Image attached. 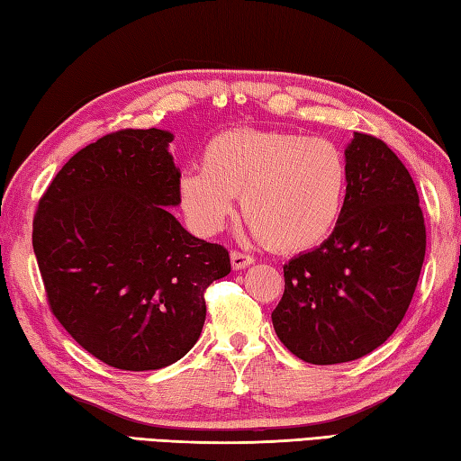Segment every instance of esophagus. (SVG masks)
<instances>
[{"label": "esophagus", "mask_w": 461, "mask_h": 461, "mask_svg": "<svg viewBox=\"0 0 461 461\" xmlns=\"http://www.w3.org/2000/svg\"><path fill=\"white\" fill-rule=\"evenodd\" d=\"M255 263V258L250 257V255H245V253H239V250H232L230 253V265H232V268H247L249 265H253Z\"/></svg>", "instance_id": "obj_1"}]
</instances>
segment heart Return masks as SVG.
Listing matches in <instances>:
<instances>
[{
	"label": "heart",
	"instance_id": "obj_1",
	"mask_svg": "<svg viewBox=\"0 0 461 461\" xmlns=\"http://www.w3.org/2000/svg\"><path fill=\"white\" fill-rule=\"evenodd\" d=\"M343 152L325 138L283 130L234 128L206 144L203 168L182 170L180 204L201 234L219 232L240 196L245 219L275 250L323 240L341 212Z\"/></svg>",
	"mask_w": 461,
	"mask_h": 461
}]
</instances>
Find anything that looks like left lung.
<instances>
[{"label":"left lung","instance_id":"obj_1","mask_svg":"<svg viewBox=\"0 0 461 461\" xmlns=\"http://www.w3.org/2000/svg\"><path fill=\"white\" fill-rule=\"evenodd\" d=\"M347 188L331 237L283 267L273 311L283 345L312 366L359 359L393 335L425 257V224L410 172L375 136L345 149Z\"/></svg>","mask_w":461,"mask_h":461}]
</instances>
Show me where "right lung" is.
<instances>
[{
    "instance_id": "add662e5",
    "label": "right lung",
    "mask_w": 461,
    "mask_h": 461,
    "mask_svg": "<svg viewBox=\"0 0 461 461\" xmlns=\"http://www.w3.org/2000/svg\"><path fill=\"white\" fill-rule=\"evenodd\" d=\"M172 140L149 128L88 144L51 180L33 219L51 312L116 369L185 357L203 331L204 289L230 273L229 250L193 237L168 211L180 204Z\"/></svg>"
}]
</instances>
